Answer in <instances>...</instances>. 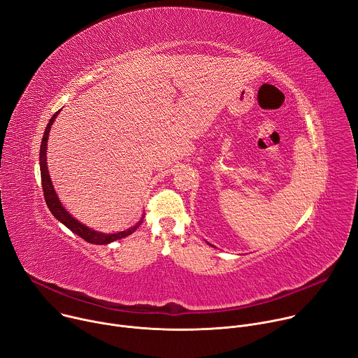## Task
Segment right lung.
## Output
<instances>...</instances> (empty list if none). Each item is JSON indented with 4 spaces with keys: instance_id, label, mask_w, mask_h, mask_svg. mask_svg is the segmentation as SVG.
<instances>
[{
    "instance_id": "add662e5",
    "label": "right lung",
    "mask_w": 358,
    "mask_h": 358,
    "mask_svg": "<svg viewBox=\"0 0 358 358\" xmlns=\"http://www.w3.org/2000/svg\"><path fill=\"white\" fill-rule=\"evenodd\" d=\"M59 114V111H57L50 122L47 124V128H45V133H44V137H43V141H41V148H40V170H41V184H43V191H44V199H45V203L51 211V214L59 221L62 222L64 225L67 227V229H70L74 234H77L78 237H81L83 240L91 243V244H110L115 240H120V238H124L129 234H133L137 229L138 225L143 222V218L144 215L141 217V220L133 225L129 227V229L124 230V231H118V233H111V234H107V233H100L96 230H92L91 227L80 222L76 217H73L66 208H64L61 200L58 199L57 192L54 189V185H52V181L50 178V173H48V166H47V143H48V136H50V131H51V127H52V122L55 121L57 115Z\"/></svg>"
}]
</instances>
